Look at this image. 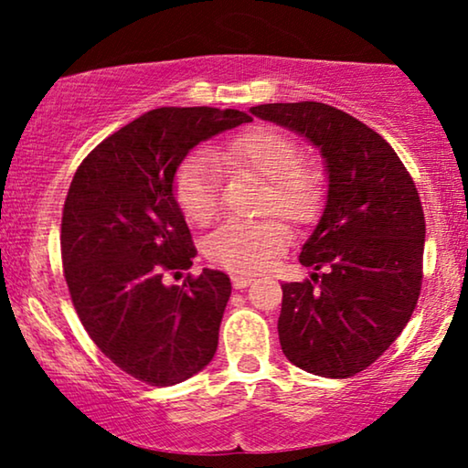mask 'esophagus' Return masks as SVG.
Returning a JSON list of instances; mask_svg holds the SVG:
<instances>
[{
	"mask_svg": "<svg viewBox=\"0 0 468 468\" xmlns=\"http://www.w3.org/2000/svg\"><path fill=\"white\" fill-rule=\"evenodd\" d=\"M251 283H253L251 277H239V274L232 277V285L236 287V290H245V287H249Z\"/></svg>",
	"mask_w": 468,
	"mask_h": 468,
	"instance_id": "34e87169",
	"label": "esophagus"
}]
</instances>
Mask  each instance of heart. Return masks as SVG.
Returning <instances> with one entry per match:
<instances>
[{
	"mask_svg": "<svg viewBox=\"0 0 468 468\" xmlns=\"http://www.w3.org/2000/svg\"><path fill=\"white\" fill-rule=\"evenodd\" d=\"M215 157L229 168H247L266 178L261 191V213H279L293 226L311 223L319 215L325 196L322 170L303 162L300 146L287 133L255 125L228 140ZM175 197L185 219L204 226L219 213V175L215 159L194 153L175 176ZM290 229L277 217L229 219L204 242L208 260L232 272L253 274L264 271L283 253Z\"/></svg>",
	"mask_w": 468,
	"mask_h": 468,
	"instance_id": "obj_1",
	"label": "heart"
}]
</instances>
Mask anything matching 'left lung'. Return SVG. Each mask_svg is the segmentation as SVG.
I'll use <instances>...</instances> for the list:
<instances>
[{"label":"left lung","instance_id":"obj_1","mask_svg":"<svg viewBox=\"0 0 468 468\" xmlns=\"http://www.w3.org/2000/svg\"><path fill=\"white\" fill-rule=\"evenodd\" d=\"M251 114L304 136L325 162V207L300 251L315 272L281 285L279 341L298 368L345 379L399 338L418 304L426 239L418 189L392 146L335 106L261 104Z\"/></svg>","mask_w":468,"mask_h":468}]
</instances>
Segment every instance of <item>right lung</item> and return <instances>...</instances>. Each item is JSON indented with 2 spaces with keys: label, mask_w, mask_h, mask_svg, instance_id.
Here are the masks:
<instances>
[{
  "label": "right lung",
  "mask_w": 468,
  "mask_h": 468,
  "mask_svg": "<svg viewBox=\"0 0 468 468\" xmlns=\"http://www.w3.org/2000/svg\"><path fill=\"white\" fill-rule=\"evenodd\" d=\"M249 121L232 108H155L101 140L69 183L61 260L74 309L101 354L151 386H175L213 360L232 293L210 268L164 285L196 258L176 170L202 140Z\"/></svg>",
  "instance_id": "add662e5"
}]
</instances>
